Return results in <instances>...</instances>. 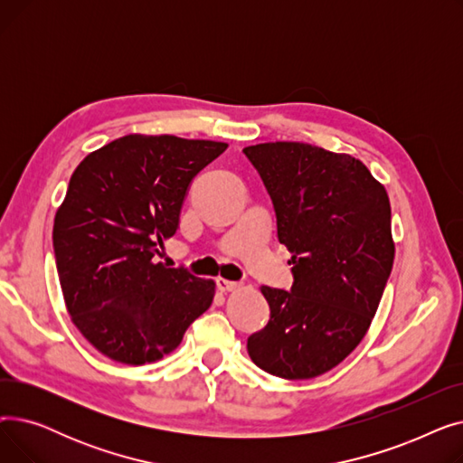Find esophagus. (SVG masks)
Wrapping results in <instances>:
<instances>
[{
    "instance_id": "1",
    "label": "esophagus",
    "mask_w": 463,
    "mask_h": 463,
    "mask_svg": "<svg viewBox=\"0 0 463 463\" xmlns=\"http://www.w3.org/2000/svg\"><path fill=\"white\" fill-rule=\"evenodd\" d=\"M215 285L219 290H223V293H231V290H236L241 287V283L238 281H231V279H223V278H217Z\"/></svg>"
}]
</instances>
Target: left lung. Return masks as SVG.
<instances>
[{"label": "left lung", "mask_w": 463, "mask_h": 463, "mask_svg": "<svg viewBox=\"0 0 463 463\" xmlns=\"http://www.w3.org/2000/svg\"><path fill=\"white\" fill-rule=\"evenodd\" d=\"M269 191L278 238L293 253L290 290L260 287L270 321L248 337L257 366L311 379L366 335L392 272L391 201L362 161L304 142L244 148Z\"/></svg>", "instance_id": "8db88e82"}]
</instances>
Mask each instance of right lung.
I'll list each match as a JSON object with an SVG mask.
<instances>
[{"instance_id":"add662e5","label":"right lung","mask_w":463,"mask_h":463,"mask_svg":"<svg viewBox=\"0 0 463 463\" xmlns=\"http://www.w3.org/2000/svg\"><path fill=\"white\" fill-rule=\"evenodd\" d=\"M225 142L128 135L75 168L54 219L71 321L105 356L142 366L175 351L215 293L212 279L156 262L175 236L193 178Z\"/></svg>"}]
</instances>
